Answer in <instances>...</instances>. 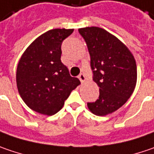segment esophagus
<instances>
[{
	"label": "esophagus",
	"mask_w": 154,
	"mask_h": 154,
	"mask_svg": "<svg viewBox=\"0 0 154 154\" xmlns=\"http://www.w3.org/2000/svg\"><path fill=\"white\" fill-rule=\"evenodd\" d=\"M78 78H79V80L81 81V83H82V84L84 83V82H85V80H86V77H85V76H84V73H81V74L78 76Z\"/></svg>",
	"instance_id": "34e87169"
}]
</instances>
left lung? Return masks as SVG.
I'll list each match as a JSON object with an SVG mask.
<instances>
[{"instance_id":"left-lung-1","label":"left lung","mask_w":154,"mask_h":154,"mask_svg":"<svg viewBox=\"0 0 154 154\" xmlns=\"http://www.w3.org/2000/svg\"><path fill=\"white\" fill-rule=\"evenodd\" d=\"M78 32L88 46L93 80L100 88L98 99L88 103V108L96 116H107L133 94L137 81L135 59L122 41L103 28L84 27Z\"/></svg>"}]
</instances>
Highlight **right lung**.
I'll return each mask as SVG.
<instances>
[{
	"instance_id": "1",
	"label": "right lung",
	"mask_w": 154,
	"mask_h": 154,
	"mask_svg": "<svg viewBox=\"0 0 154 154\" xmlns=\"http://www.w3.org/2000/svg\"><path fill=\"white\" fill-rule=\"evenodd\" d=\"M74 29H52L37 38L17 66L18 91L25 103L39 114L60 110L70 92L81 84L61 62V45Z\"/></svg>"
}]
</instances>
